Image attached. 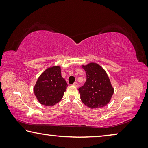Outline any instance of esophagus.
Returning <instances> with one entry per match:
<instances>
[{"label":"esophagus","mask_w":148,"mask_h":148,"mask_svg":"<svg viewBox=\"0 0 148 148\" xmlns=\"http://www.w3.org/2000/svg\"><path fill=\"white\" fill-rule=\"evenodd\" d=\"M72 85H73V86H74L75 87H78V84H77V82H74V83L72 84Z\"/></svg>","instance_id":"esophagus-1"}]
</instances>
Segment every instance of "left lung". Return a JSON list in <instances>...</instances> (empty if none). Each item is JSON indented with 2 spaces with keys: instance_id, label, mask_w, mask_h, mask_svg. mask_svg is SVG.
Returning a JSON list of instances; mask_svg holds the SVG:
<instances>
[{
  "instance_id": "left-lung-1",
  "label": "left lung",
  "mask_w": 148,
  "mask_h": 148,
  "mask_svg": "<svg viewBox=\"0 0 148 148\" xmlns=\"http://www.w3.org/2000/svg\"><path fill=\"white\" fill-rule=\"evenodd\" d=\"M82 68L86 71L87 79L84 86L78 89L81 101L91 109L106 106L114 92L106 72L95 62L82 65Z\"/></svg>"
}]
</instances>
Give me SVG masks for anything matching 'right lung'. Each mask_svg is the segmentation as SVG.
<instances>
[{
  "label": "right lung",
  "instance_id": "add662e5",
  "mask_svg": "<svg viewBox=\"0 0 148 148\" xmlns=\"http://www.w3.org/2000/svg\"><path fill=\"white\" fill-rule=\"evenodd\" d=\"M68 86L61 76L60 66L49 67L39 76L34 87V92L42 105L51 106L61 101Z\"/></svg>",
  "mask_w": 148,
  "mask_h": 148
}]
</instances>
